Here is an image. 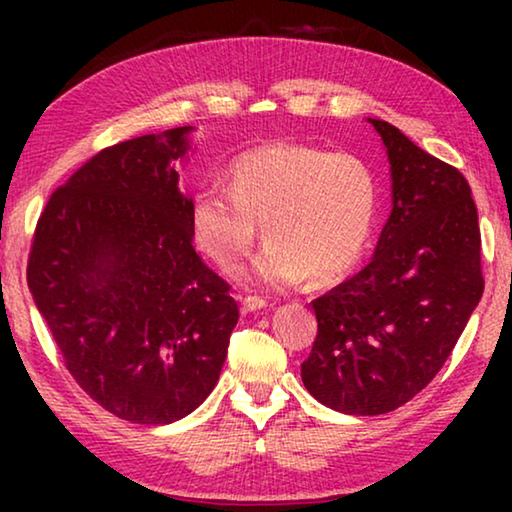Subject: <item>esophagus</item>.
Listing matches in <instances>:
<instances>
[{
	"label": "esophagus",
	"instance_id": "obj_1",
	"mask_svg": "<svg viewBox=\"0 0 512 512\" xmlns=\"http://www.w3.org/2000/svg\"><path fill=\"white\" fill-rule=\"evenodd\" d=\"M241 305H244L246 311H259V309L268 307V302L259 296H246L244 300H241Z\"/></svg>",
	"mask_w": 512,
	"mask_h": 512
}]
</instances>
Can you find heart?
Wrapping results in <instances>:
<instances>
[{
	"mask_svg": "<svg viewBox=\"0 0 512 512\" xmlns=\"http://www.w3.org/2000/svg\"><path fill=\"white\" fill-rule=\"evenodd\" d=\"M379 212L375 171L357 155L305 144L248 151L228 173V189L205 187L189 205L196 248L237 273L259 225L266 248L253 275L271 289L341 282L366 255Z\"/></svg>",
	"mask_w": 512,
	"mask_h": 512,
	"instance_id": "b5f03b06",
	"label": "heart"
}]
</instances>
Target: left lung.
<instances>
[{
  "mask_svg": "<svg viewBox=\"0 0 512 512\" xmlns=\"http://www.w3.org/2000/svg\"><path fill=\"white\" fill-rule=\"evenodd\" d=\"M391 164L393 210L375 257L316 298L302 384L348 415L395 411L438 375L483 296L481 232L463 173L368 119Z\"/></svg>",
  "mask_w": 512,
  "mask_h": 512,
  "instance_id": "obj_1",
  "label": "left lung"
}]
</instances>
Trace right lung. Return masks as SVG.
<instances>
[{"label": "right lung", "mask_w": 512, "mask_h": 512, "mask_svg": "<svg viewBox=\"0 0 512 512\" xmlns=\"http://www.w3.org/2000/svg\"><path fill=\"white\" fill-rule=\"evenodd\" d=\"M192 126L103 149L51 194L29 291L85 393L117 418L169 424L205 402L239 307L192 246L176 164Z\"/></svg>", "instance_id": "1"}]
</instances>
